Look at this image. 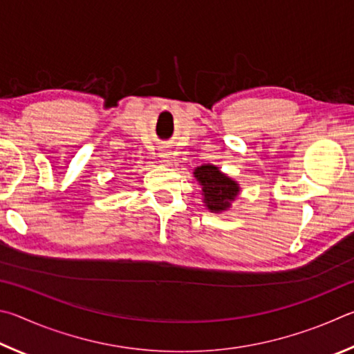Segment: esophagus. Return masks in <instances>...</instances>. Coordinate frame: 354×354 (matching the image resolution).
Returning a JSON list of instances; mask_svg holds the SVG:
<instances>
[{"instance_id":"34e87169","label":"esophagus","mask_w":354,"mask_h":354,"mask_svg":"<svg viewBox=\"0 0 354 354\" xmlns=\"http://www.w3.org/2000/svg\"><path fill=\"white\" fill-rule=\"evenodd\" d=\"M160 158L161 160H163V163H169V161H171V151H169V149H167V147H161L160 149Z\"/></svg>"}]
</instances>
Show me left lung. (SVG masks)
<instances>
[{
    "label": "left lung",
    "mask_w": 354,
    "mask_h": 354,
    "mask_svg": "<svg viewBox=\"0 0 354 354\" xmlns=\"http://www.w3.org/2000/svg\"><path fill=\"white\" fill-rule=\"evenodd\" d=\"M193 174L201 185L203 205L212 213L228 212L232 203L239 197V183L222 172L216 165H201Z\"/></svg>",
    "instance_id": "obj_1"
}]
</instances>
